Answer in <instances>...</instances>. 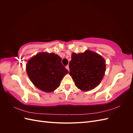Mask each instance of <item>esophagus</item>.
Returning <instances> with one entry per match:
<instances>
[{
  "mask_svg": "<svg viewBox=\"0 0 133 133\" xmlns=\"http://www.w3.org/2000/svg\"><path fill=\"white\" fill-rule=\"evenodd\" d=\"M65 68H66V69H67L68 71H69V65H66Z\"/></svg>",
  "mask_w": 133,
  "mask_h": 133,
  "instance_id": "obj_1",
  "label": "esophagus"
}]
</instances>
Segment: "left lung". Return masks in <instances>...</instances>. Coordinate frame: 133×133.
I'll use <instances>...</instances> for the list:
<instances>
[{
	"label": "left lung",
	"instance_id": "8db88e82",
	"mask_svg": "<svg viewBox=\"0 0 133 133\" xmlns=\"http://www.w3.org/2000/svg\"><path fill=\"white\" fill-rule=\"evenodd\" d=\"M69 69L75 86L81 90L88 91L101 82L105 74V61L101 55L89 50L79 54L73 53Z\"/></svg>",
	"mask_w": 133,
	"mask_h": 133
}]
</instances>
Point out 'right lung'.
I'll return each instance as SVG.
<instances>
[{
	"instance_id": "right-lung-1",
	"label": "right lung",
	"mask_w": 133,
	"mask_h": 133,
	"mask_svg": "<svg viewBox=\"0 0 133 133\" xmlns=\"http://www.w3.org/2000/svg\"><path fill=\"white\" fill-rule=\"evenodd\" d=\"M26 73L34 85L45 92L54 91L69 71L62 64V58L54 53H39L26 65Z\"/></svg>"
}]
</instances>
